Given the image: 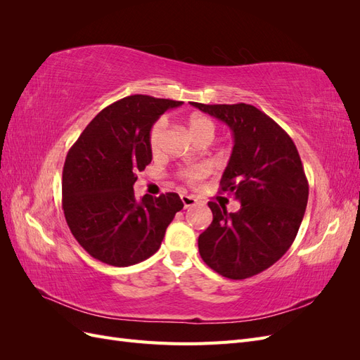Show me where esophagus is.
<instances>
[{
  "mask_svg": "<svg viewBox=\"0 0 360 360\" xmlns=\"http://www.w3.org/2000/svg\"><path fill=\"white\" fill-rule=\"evenodd\" d=\"M181 202L184 205V209H188V207H192L197 204V200H195L193 197H191V195H181Z\"/></svg>",
  "mask_w": 360,
  "mask_h": 360,
  "instance_id": "obj_1",
  "label": "esophagus"
}]
</instances>
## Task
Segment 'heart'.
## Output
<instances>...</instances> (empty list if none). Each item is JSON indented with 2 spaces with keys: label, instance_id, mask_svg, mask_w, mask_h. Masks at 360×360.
Returning <instances> with one entry per match:
<instances>
[{
  "label": "heart",
  "instance_id": "1",
  "mask_svg": "<svg viewBox=\"0 0 360 360\" xmlns=\"http://www.w3.org/2000/svg\"><path fill=\"white\" fill-rule=\"evenodd\" d=\"M188 123H189V130H191L192 136L197 141L201 138H205V136L212 138V139L214 138L216 126H214L212 118L205 117V115H192V117H189ZM167 126H168L167 118L160 117L156 120L153 126H151V129H150L148 144H150V148L153 153H156V151H159L162 147L163 138H165V132H167ZM207 172H209V168L207 167H202V165L192 167V168H188L181 172V179L189 184H197L207 176Z\"/></svg>",
  "mask_w": 360,
  "mask_h": 360
}]
</instances>
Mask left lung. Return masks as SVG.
I'll use <instances>...</instances> for the list:
<instances>
[{
	"mask_svg": "<svg viewBox=\"0 0 360 360\" xmlns=\"http://www.w3.org/2000/svg\"><path fill=\"white\" fill-rule=\"evenodd\" d=\"M226 123L234 147L221 179V192L240 201L226 213L209 202L213 221L198 237L204 263L228 279H246L269 269L297 236L309 186L299 151L275 120L246 103H192Z\"/></svg>",
	"mask_w": 360,
	"mask_h": 360,
	"instance_id": "8db88e82",
	"label": "left lung"
}]
</instances>
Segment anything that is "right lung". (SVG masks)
Segmentation results:
<instances>
[{"label":"right lung","mask_w":360,"mask_h":360,"mask_svg":"<svg viewBox=\"0 0 360 360\" xmlns=\"http://www.w3.org/2000/svg\"><path fill=\"white\" fill-rule=\"evenodd\" d=\"M181 102L135 94L106 106L70 147L63 168V210L93 258L127 267L153 255L183 202L177 193L135 198L136 172L151 162L150 129Z\"/></svg>","instance_id":"obj_1"}]
</instances>
